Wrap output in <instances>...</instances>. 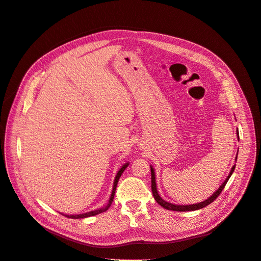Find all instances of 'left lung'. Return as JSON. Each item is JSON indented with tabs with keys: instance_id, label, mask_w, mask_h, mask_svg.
Segmentation results:
<instances>
[{
	"instance_id": "1",
	"label": "left lung",
	"mask_w": 261,
	"mask_h": 261,
	"mask_svg": "<svg viewBox=\"0 0 261 261\" xmlns=\"http://www.w3.org/2000/svg\"><path fill=\"white\" fill-rule=\"evenodd\" d=\"M238 135H239V130H238ZM236 159H238V156H236ZM150 169H151V189H152V194H153V197L154 199L156 200V202L160 204L161 207H163L164 209H168V210H173V211H194V210H198V209H201L203 207L208 206V204H210L211 202H213L216 200V198H218V196L222 193L223 188L225 187L226 183L228 178L231 177L232 173L234 172V169H235V165L232 168L231 172H230V175L227 176V178L224 180V183L220 186V188L218 189V191L213 194L210 198H208L207 200H204L200 203H195V204H188V206H176V204H173V203H170L168 201L163 200L161 197L159 196V194H158V191H156V185H155V177H154V171L152 169V167H150Z\"/></svg>"
}]
</instances>
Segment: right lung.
<instances>
[{
  "instance_id": "1",
  "label": "right lung",
  "mask_w": 261,
  "mask_h": 261,
  "mask_svg": "<svg viewBox=\"0 0 261 261\" xmlns=\"http://www.w3.org/2000/svg\"><path fill=\"white\" fill-rule=\"evenodd\" d=\"M127 165H128V163L124 164L123 167L121 168V170L117 172V174H116V176H115V179H114V185H113V191H112L111 197H110V200H109L108 204H107V206H106L105 208H100V209L93 210V211H90V212L83 213V215H75V216H65V215H63V216H65V217H67V218H70V219H83V218H87V217H92V216H96V215H99V213H102V212L107 211V210L110 208V206H111V203H112V201H113V199H114V194H115V189H116L117 181H118V179H120V177H121V175H122V173L124 172V170H125L126 168H127Z\"/></svg>"
}]
</instances>
